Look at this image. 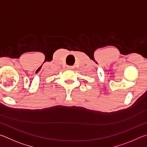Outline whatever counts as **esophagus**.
Here are the masks:
<instances>
[{"label": "esophagus", "mask_w": 147, "mask_h": 147, "mask_svg": "<svg viewBox=\"0 0 147 147\" xmlns=\"http://www.w3.org/2000/svg\"><path fill=\"white\" fill-rule=\"evenodd\" d=\"M67 69H74V66H67Z\"/></svg>", "instance_id": "esophagus-1"}]
</instances>
